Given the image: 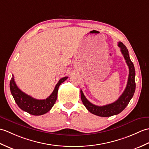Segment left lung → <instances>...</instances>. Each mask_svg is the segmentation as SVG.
<instances>
[{
    "instance_id": "obj_1",
    "label": "left lung",
    "mask_w": 149,
    "mask_h": 149,
    "mask_svg": "<svg viewBox=\"0 0 149 149\" xmlns=\"http://www.w3.org/2000/svg\"><path fill=\"white\" fill-rule=\"evenodd\" d=\"M118 46L120 48L121 53L123 55L129 68V77L127 86L119 98L113 103L100 107V106L93 104L90 101H88L85 97L82 91H80L81 101L86 108L91 113L97 116L107 117L120 113L127 107L134 93L136 84L134 81L135 69L133 63L131 61L126 47L121 42H118Z\"/></svg>"
}]
</instances>
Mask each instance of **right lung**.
Wrapping results in <instances>:
<instances>
[{
	"label": "right lung",
	"instance_id": "1",
	"mask_svg": "<svg viewBox=\"0 0 149 149\" xmlns=\"http://www.w3.org/2000/svg\"><path fill=\"white\" fill-rule=\"evenodd\" d=\"M12 77L9 87L15 102L22 110L33 115H43L51 110L57 100L59 86L68 79V77L61 78L55 85L52 94L46 100H36L22 92L16 85L13 74Z\"/></svg>",
	"mask_w": 149,
	"mask_h": 149
}]
</instances>
